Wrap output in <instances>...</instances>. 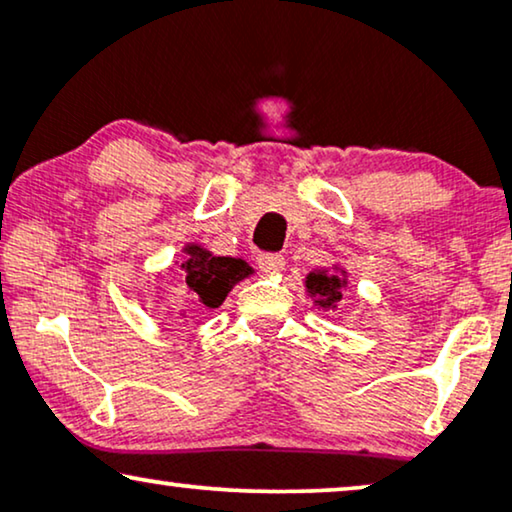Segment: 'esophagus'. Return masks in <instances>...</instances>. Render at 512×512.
<instances>
[{"instance_id": "34e87169", "label": "esophagus", "mask_w": 512, "mask_h": 512, "mask_svg": "<svg viewBox=\"0 0 512 512\" xmlns=\"http://www.w3.org/2000/svg\"><path fill=\"white\" fill-rule=\"evenodd\" d=\"M256 263L258 268H261L263 272H270V275H275V272H279L284 268V256L279 254H258L256 256Z\"/></svg>"}]
</instances>
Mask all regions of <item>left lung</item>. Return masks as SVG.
<instances>
[{"instance_id":"1","label":"left lung","mask_w":512,"mask_h":512,"mask_svg":"<svg viewBox=\"0 0 512 512\" xmlns=\"http://www.w3.org/2000/svg\"><path fill=\"white\" fill-rule=\"evenodd\" d=\"M305 286H307V293H310L312 298H317L314 303H319V307H335V303L342 298L345 279L340 275H328L326 270H319L307 275Z\"/></svg>"}]
</instances>
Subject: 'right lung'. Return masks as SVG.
I'll return each mask as SVG.
<instances>
[{
    "mask_svg": "<svg viewBox=\"0 0 512 512\" xmlns=\"http://www.w3.org/2000/svg\"><path fill=\"white\" fill-rule=\"evenodd\" d=\"M184 251L188 258L181 263V270H184L181 282H184V289L193 298H198V303L207 310L219 307L226 300L228 291L251 275V268L242 258L214 256L198 244H188Z\"/></svg>",
    "mask_w": 512,
    "mask_h": 512,
    "instance_id": "1",
    "label": "right lung"
}]
</instances>
